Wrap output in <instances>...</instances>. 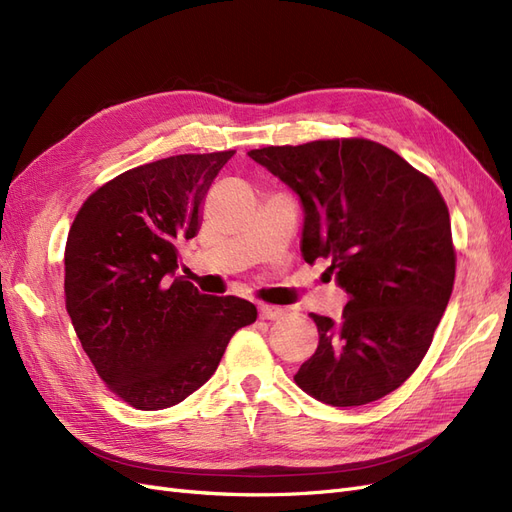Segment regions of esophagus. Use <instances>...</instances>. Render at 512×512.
Returning <instances> with one entry per match:
<instances>
[{"mask_svg": "<svg viewBox=\"0 0 512 512\" xmlns=\"http://www.w3.org/2000/svg\"><path fill=\"white\" fill-rule=\"evenodd\" d=\"M258 316H260L262 320H277V318L284 316V312H282V307L260 305V307H258Z\"/></svg>", "mask_w": 512, "mask_h": 512, "instance_id": "34e87169", "label": "esophagus"}]
</instances>
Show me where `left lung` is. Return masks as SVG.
Listing matches in <instances>:
<instances>
[{
    "instance_id": "left-lung-1",
    "label": "left lung",
    "mask_w": 512,
    "mask_h": 512,
    "mask_svg": "<svg viewBox=\"0 0 512 512\" xmlns=\"http://www.w3.org/2000/svg\"><path fill=\"white\" fill-rule=\"evenodd\" d=\"M303 207L305 262L331 260L348 294L337 322L312 314L318 348L294 374L314 399L363 406L427 354L455 282L451 218L433 181L365 138L247 151Z\"/></svg>"
}]
</instances>
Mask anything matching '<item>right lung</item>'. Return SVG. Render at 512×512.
I'll list each match as a JSON object with an SVG mask.
<instances>
[{
  "instance_id": "add662e5",
  "label": "right lung",
  "mask_w": 512,
  "mask_h": 512,
  "mask_svg": "<svg viewBox=\"0 0 512 512\" xmlns=\"http://www.w3.org/2000/svg\"><path fill=\"white\" fill-rule=\"evenodd\" d=\"M235 151L185 153L138 166L91 194L66 243V307L108 389L162 410L218 369L254 303L185 282L179 243L200 228L211 181Z\"/></svg>"
}]
</instances>
